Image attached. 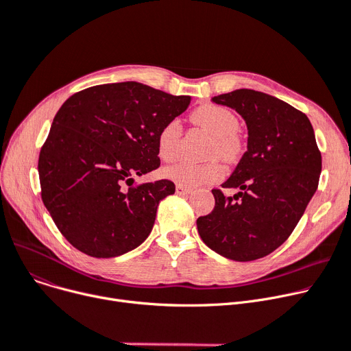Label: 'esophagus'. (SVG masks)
<instances>
[{
    "label": "esophagus",
    "instance_id": "obj_1",
    "mask_svg": "<svg viewBox=\"0 0 351 351\" xmlns=\"http://www.w3.org/2000/svg\"><path fill=\"white\" fill-rule=\"evenodd\" d=\"M193 190L190 187H185V185H181V184H177L176 185V193L178 195H185V194H190Z\"/></svg>",
    "mask_w": 351,
    "mask_h": 351
}]
</instances>
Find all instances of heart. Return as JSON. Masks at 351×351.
<instances>
[{
    "instance_id": "1",
    "label": "heart",
    "mask_w": 351,
    "mask_h": 351,
    "mask_svg": "<svg viewBox=\"0 0 351 351\" xmlns=\"http://www.w3.org/2000/svg\"><path fill=\"white\" fill-rule=\"evenodd\" d=\"M194 125L207 132L213 141L208 147V156H218L226 162H234L242 153V140L238 134L239 120L234 112L218 105H202L191 114ZM181 136L180 123L171 119L164 123L157 133V152L161 160L171 161L177 156L178 141ZM167 177L181 185H194L214 182L223 174L222 164L211 158L202 164L180 161L162 170Z\"/></svg>"
}]
</instances>
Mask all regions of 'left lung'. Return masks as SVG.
Returning <instances> with one entry per match:
<instances>
[{
    "instance_id": "left-lung-1",
    "label": "left lung",
    "mask_w": 351,
    "mask_h": 351,
    "mask_svg": "<svg viewBox=\"0 0 351 351\" xmlns=\"http://www.w3.org/2000/svg\"><path fill=\"white\" fill-rule=\"evenodd\" d=\"M235 109L248 128V150L222 189L215 207L197 219L201 239L217 254L248 262L272 254L291 237L317 190L322 154L311 120L278 97L252 89L214 96Z\"/></svg>"
}]
</instances>
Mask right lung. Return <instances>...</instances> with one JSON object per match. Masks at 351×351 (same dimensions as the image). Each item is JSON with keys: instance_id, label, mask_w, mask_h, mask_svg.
<instances>
[{"instance_id": "right-lung-1", "label": "right lung", "mask_w": 351, "mask_h": 351, "mask_svg": "<svg viewBox=\"0 0 351 351\" xmlns=\"http://www.w3.org/2000/svg\"><path fill=\"white\" fill-rule=\"evenodd\" d=\"M191 101L138 82L72 95L39 153L40 197L68 242L93 258L126 254L149 237L170 180L133 185L160 166L157 133Z\"/></svg>"}]
</instances>
